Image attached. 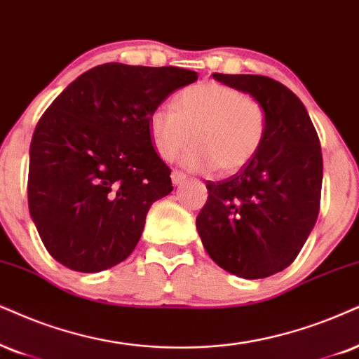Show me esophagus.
Segmentation results:
<instances>
[{
	"label": "esophagus",
	"instance_id": "34e87169",
	"mask_svg": "<svg viewBox=\"0 0 359 359\" xmlns=\"http://www.w3.org/2000/svg\"><path fill=\"white\" fill-rule=\"evenodd\" d=\"M170 179H172V184H174V185H180L182 182H185L187 175H185L184 172H180V170H172Z\"/></svg>",
	"mask_w": 359,
	"mask_h": 359
}]
</instances>
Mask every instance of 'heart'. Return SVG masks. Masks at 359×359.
<instances>
[{
  "label": "heart",
  "instance_id": "1",
  "mask_svg": "<svg viewBox=\"0 0 359 359\" xmlns=\"http://www.w3.org/2000/svg\"><path fill=\"white\" fill-rule=\"evenodd\" d=\"M174 107L157 106L147 117L152 146L164 161L175 158L192 140L184 165L232 174L250 164L265 142L266 117L260 102L232 86H189Z\"/></svg>",
  "mask_w": 359,
  "mask_h": 359
}]
</instances>
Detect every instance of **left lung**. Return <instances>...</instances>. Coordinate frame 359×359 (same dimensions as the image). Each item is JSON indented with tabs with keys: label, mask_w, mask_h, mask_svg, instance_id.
Returning <instances> with one entry per match:
<instances>
[{
	"label": "left lung",
	"mask_w": 359,
	"mask_h": 359,
	"mask_svg": "<svg viewBox=\"0 0 359 359\" xmlns=\"http://www.w3.org/2000/svg\"><path fill=\"white\" fill-rule=\"evenodd\" d=\"M213 78L255 97L266 137L250 164L229 179L207 180L197 230L213 262L257 280L292 265L320 212L323 157L305 106L287 86L258 74Z\"/></svg>",
	"instance_id": "1"
}]
</instances>
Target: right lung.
Masks as SVG:
<instances>
[{
    "instance_id": "obj_1",
    "label": "right lung",
    "mask_w": 359,
    "mask_h": 359,
    "mask_svg": "<svg viewBox=\"0 0 359 359\" xmlns=\"http://www.w3.org/2000/svg\"><path fill=\"white\" fill-rule=\"evenodd\" d=\"M197 72L107 62L51 102L29 147L31 219L54 260L96 273L133 253L151 205L172 192L147 129L154 107Z\"/></svg>"
}]
</instances>
